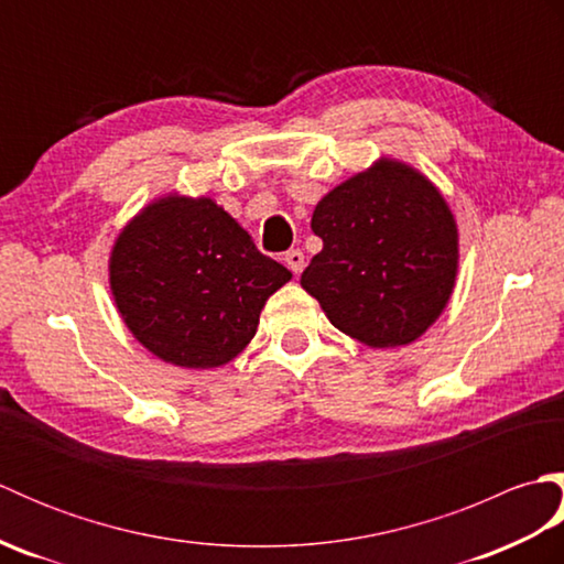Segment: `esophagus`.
<instances>
[{
	"label": "esophagus",
	"mask_w": 564,
	"mask_h": 564,
	"mask_svg": "<svg viewBox=\"0 0 564 564\" xmlns=\"http://www.w3.org/2000/svg\"><path fill=\"white\" fill-rule=\"evenodd\" d=\"M283 259H285V263H289V269L293 273H301L303 267H305V254L301 249H289V251H285Z\"/></svg>",
	"instance_id": "1"
}]
</instances>
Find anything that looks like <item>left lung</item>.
I'll return each mask as SVG.
<instances>
[{"mask_svg":"<svg viewBox=\"0 0 564 564\" xmlns=\"http://www.w3.org/2000/svg\"><path fill=\"white\" fill-rule=\"evenodd\" d=\"M310 225L322 251L301 285L334 327L386 349L434 325L458 271V230L422 174L380 160L329 191Z\"/></svg>","mask_w":564,"mask_h":564,"instance_id":"8db88e82","label":"left lung"}]
</instances>
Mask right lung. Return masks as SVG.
Listing matches in <instances>:
<instances>
[{
  "instance_id": "add662e5",
  "label": "right lung",
  "mask_w": 564,
  "mask_h": 564,
  "mask_svg": "<svg viewBox=\"0 0 564 564\" xmlns=\"http://www.w3.org/2000/svg\"><path fill=\"white\" fill-rule=\"evenodd\" d=\"M291 271L210 198L152 203L118 237L111 291L128 329L162 361L215 368L257 334L269 295Z\"/></svg>"
}]
</instances>
